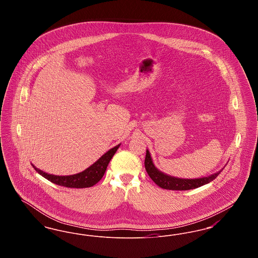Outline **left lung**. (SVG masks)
Segmentation results:
<instances>
[{
    "label": "left lung",
    "mask_w": 258,
    "mask_h": 258,
    "mask_svg": "<svg viewBox=\"0 0 258 258\" xmlns=\"http://www.w3.org/2000/svg\"><path fill=\"white\" fill-rule=\"evenodd\" d=\"M145 168L147 171L148 175L150 178L160 186L161 188L164 189H172V190H187V189H192L197 188L203 184H208L215 180L218 175L221 173L220 170L211 176L208 177H203L199 179H181V178H176L172 177L169 175L164 174L163 172H160L154 164L150 152L146 151V158H145Z\"/></svg>",
    "instance_id": "1"
}]
</instances>
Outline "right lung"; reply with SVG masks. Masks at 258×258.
<instances>
[{"instance_id":"obj_1","label":"right lung","mask_w":258,"mask_h":258,"mask_svg":"<svg viewBox=\"0 0 258 258\" xmlns=\"http://www.w3.org/2000/svg\"><path fill=\"white\" fill-rule=\"evenodd\" d=\"M119 147H120V144L112 148L84 171L74 174V175H69V176L52 175V174H48L39 170L34 164L32 165L38 174H40L42 177H44L45 179H47L48 181L54 184L67 186V187H75V188L90 187L97 184L98 181L103 177L109 161Z\"/></svg>"}]
</instances>
